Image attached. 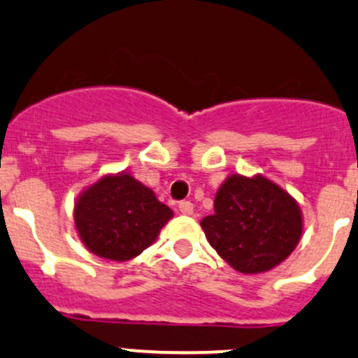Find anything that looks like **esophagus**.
Returning a JSON list of instances; mask_svg holds the SVG:
<instances>
[{
	"label": "esophagus",
	"instance_id": "esophagus-1",
	"mask_svg": "<svg viewBox=\"0 0 358 358\" xmlns=\"http://www.w3.org/2000/svg\"><path fill=\"white\" fill-rule=\"evenodd\" d=\"M178 209H180V213H182V215H192L194 213V204L190 201H182L178 204Z\"/></svg>",
	"mask_w": 358,
	"mask_h": 358
}]
</instances>
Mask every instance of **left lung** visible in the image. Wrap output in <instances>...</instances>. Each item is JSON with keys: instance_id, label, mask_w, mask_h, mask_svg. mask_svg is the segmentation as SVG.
Wrapping results in <instances>:
<instances>
[{"instance_id": "1", "label": "left lung", "mask_w": 358, "mask_h": 358, "mask_svg": "<svg viewBox=\"0 0 358 358\" xmlns=\"http://www.w3.org/2000/svg\"><path fill=\"white\" fill-rule=\"evenodd\" d=\"M209 244L241 273L268 272L299 243V206L265 176L232 175L215 197V215L201 220Z\"/></svg>"}]
</instances>
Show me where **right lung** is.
<instances>
[{
  "instance_id": "obj_1",
  "label": "right lung",
  "mask_w": 358,
  "mask_h": 358,
  "mask_svg": "<svg viewBox=\"0 0 358 358\" xmlns=\"http://www.w3.org/2000/svg\"><path fill=\"white\" fill-rule=\"evenodd\" d=\"M173 211L128 173L107 175L78 197L74 222L83 244L106 259L126 262L156 241Z\"/></svg>"
}]
</instances>
